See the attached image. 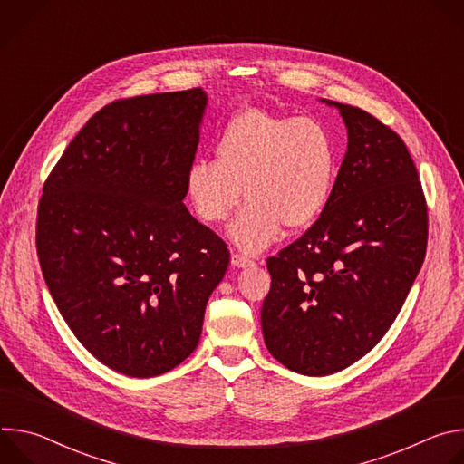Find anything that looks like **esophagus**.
Here are the masks:
<instances>
[{
	"label": "esophagus",
	"instance_id": "34e87169",
	"mask_svg": "<svg viewBox=\"0 0 464 464\" xmlns=\"http://www.w3.org/2000/svg\"><path fill=\"white\" fill-rule=\"evenodd\" d=\"M231 264L237 268H247V266H253L255 260L249 258L247 255H242V253H233L231 255Z\"/></svg>",
	"mask_w": 464,
	"mask_h": 464
}]
</instances>
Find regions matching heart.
Segmentation results:
<instances>
[{
    "label": "heart",
    "instance_id": "obj_1",
    "mask_svg": "<svg viewBox=\"0 0 464 464\" xmlns=\"http://www.w3.org/2000/svg\"><path fill=\"white\" fill-rule=\"evenodd\" d=\"M213 160H196L187 192L196 215L208 224L226 222L229 238L256 253L288 229L310 226L324 209L338 174V149L328 128L312 117L244 110L222 130Z\"/></svg>",
    "mask_w": 464,
    "mask_h": 464
}]
</instances>
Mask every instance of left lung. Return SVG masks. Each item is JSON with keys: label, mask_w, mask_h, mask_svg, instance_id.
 I'll use <instances>...</instances> for the list:
<instances>
[{"label": "left lung", "mask_w": 464, "mask_h": 464, "mask_svg": "<svg viewBox=\"0 0 464 464\" xmlns=\"http://www.w3.org/2000/svg\"><path fill=\"white\" fill-rule=\"evenodd\" d=\"M333 104V102H330ZM349 149L319 218L266 260L262 336L285 367L324 376L365 356L399 315L428 246L415 161L372 113L338 104Z\"/></svg>", "instance_id": "obj_1"}]
</instances>
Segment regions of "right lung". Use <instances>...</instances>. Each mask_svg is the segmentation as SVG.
<instances>
[{
    "instance_id": "add662e5",
    "label": "right lung",
    "mask_w": 464,
    "mask_h": 464,
    "mask_svg": "<svg viewBox=\"0 0 464 464\" xmlns=\"http://www.w3.org/2000/svg\"><path fill=\"white\" fill-rule=\"evenodd\" d=\"M202 88L117 99L63 150L38 202L36 253L77 340L104 365L150 378L200 342L227 244L183 206Z\"/></svg>"
}]
</instances>
